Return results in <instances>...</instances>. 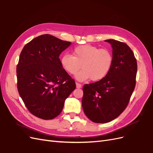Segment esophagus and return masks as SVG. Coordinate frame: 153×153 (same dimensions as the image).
Wrapping results in <instances>:
<instances>
[{"label": "esophagus", "mask_w": 153, "mask_h": 153, "mask_svg": "<svg viewBox=\"0 0 153 153\" xmlns=\"http://www.w3.org/2000/svg\"><path fill=\"white\" fill-rule=\"evenodd\" d=\"M76 88H81L82 87V85L80 83H79L78 82H76Z\"/></svg>", "instance_id": "obj_1"}]
</instances>
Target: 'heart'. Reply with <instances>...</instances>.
<instances>
[{
  "instance_id": "heart-1",
  "label": "heart",
  "mask_w": 153,
  "mask_h": 153,
  "mask_svg": "<svg viewBox=\"0 0 153 153\" xmlns=\"http://www.w3.org/2000/svg\"><path fill=\"white\" fill-rule=\"evenodd\" d=\"M112 63L113 56L108 49L90 44L77 46L73 51V56L65 54L61 58L62 68L71 75L75 74L82 65L83 70L75 75L79 81L91 78L93 81L102 80L108 75Z\"/></svg>"
}]
</instances>
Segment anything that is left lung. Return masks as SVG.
<instances>
[{
	"label": "left lung",
	"instance_id": "1",
	"mask_svg": "<svg viewBox=\"0 0 153 153\" xmlns=\"http://www.w3.org/2000/svg\"><path fill=\"white\" fill-rule=\"evenodd\" d=\"M111 45L113 63L102 80L83 87V111L92 122L105 123L117 118L127 108L135 86L137 65L133 51L125 43L104 40Z\"/></svg>",
	"mask_w": 153,
	"mask_h": 153
}]
</instances>
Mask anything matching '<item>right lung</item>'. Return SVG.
Masks as SVG:
<instances>
[{
    "label": "right lung",
    "instance_id": "1",
    "mask_svg": "<svg viewBox=\"0 0 153 153\" xmlns=\"http://www.w3.org/2000/svg\"><path fill=\"white\" fill-rule=\"evenodd\" d=\"M71 44L45 34L31 40L21 52L16 70L18 90L26 107L36 117L51 120L57 117L76 88L59 58Z\"/></svg>",
    "mask_w": 153,
    "mask_h": 153
}]
</instances>
